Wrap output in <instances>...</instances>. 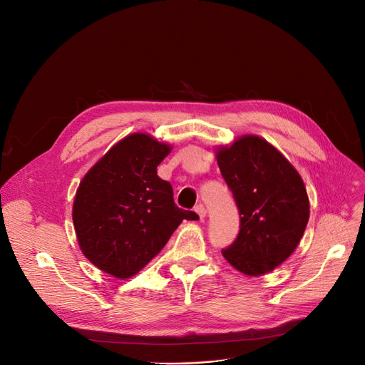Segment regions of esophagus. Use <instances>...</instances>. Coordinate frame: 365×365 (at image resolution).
<instances>
[{
  "instance_id": "34e87169",
  "label": "esophagus",
  "mask_w": 365,
  "mask_h": 365,
  "mask_svg": "<svg viewBox=\"0 0 365 365\" xmlns=\"http://www.w3.org/2000/svg\"><path fill=\"white\" fill-rule=\"evenodd\" d=\"M195 213L200 216V219L202 220L205 216H207V210H205V207L202 205V204H198L197 207H195Z\"/></svg>"
}]
</instances>
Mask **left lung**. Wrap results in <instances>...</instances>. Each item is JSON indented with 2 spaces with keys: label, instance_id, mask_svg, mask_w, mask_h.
Wrapping results in <instances>:
<instances>
[{
  "label": "left lung",
  "instance_id": "obj_1",
  "mask_svg": "<svg viewBox=\"0 0 365 365\" xmlns=\"http://www.w3.org/2000/svg\"><path fill=\"white\" fill-rule=\"evenodd\" d=\"M240 212L237 240L222 250L237 271L259 277L290 257L309 220V198L297 170L271 143L242 136L216 153Z\"/></svg>",
  "mask_w": 365,
  "mask_h": 365
}]
</instances>
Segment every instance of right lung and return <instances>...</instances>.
Instances as JSON below:
<instances>
[{
    "instance_id": "1",
    "label": "right lung",
    "mask_w": 365,
    "mask_h": 365,
    "mask_svg": "<svg viewBox=\"0 0 365 365\" xmlns=\"http://www.w3.org/2000/svg\"><path fill=\"white\" fill-rule=\"evenodd\" d=\"M171 146L133 133L113 145L81 180L72 220L83 255L120 279L136 275L155 257L183 219L173 187L157 175Z\"/></svg>"
}]
</instances>
